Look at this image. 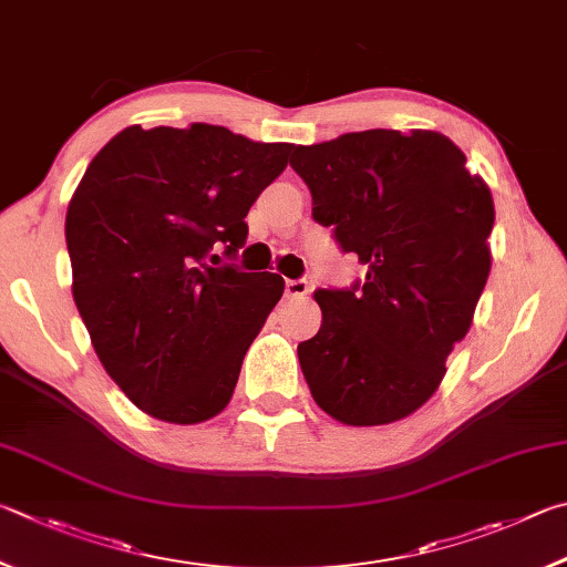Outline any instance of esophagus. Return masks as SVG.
<instances>
[{
    "instance_id": "34e87169",
    "label": "esophagus",
    "mask_w": 567,
    "mask_h": 567,
    "mask_svg": "<svg viewBox=\"0 0 567 567\" xmlns=\"http://www.w3.org/2000/svg\"><path fill=\"white\" fill-rule=\"evenodd\" d=\"M311 293V284L303 281V278H289L286 281V296L289 299H303V296Z\"/></svg>"
}]
</instances>
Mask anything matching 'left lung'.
Segmentation results:
<instances>
[{
	"instance_id": "1",
	"label": "left lung",
	"mask_w": 567,
	"mask_h": 567,
	"mask_svg": "<svg viewBox=\"0 0 567 567\" xmlns=\"http://www.w3.org/2000/svg\"><path fill=\"white\" fill-rule=\"evenodd\" d=\"M313 218L365 264L363 286L313 293L323 321L299 343L313 401L346 425H385L439 391L491 274L495 212L465 154L429 128L296 146Z\"/></svg>"
}]
</instances>
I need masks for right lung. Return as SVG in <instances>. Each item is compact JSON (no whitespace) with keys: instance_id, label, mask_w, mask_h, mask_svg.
Segmentation results:
<instances>
[{"instance_id":"obj_1","label":"right lung","mask_w":567,"mask_h":567,"mask_svg":"<svg viewBox=\"0 0 567 567\" xmlns=\"http://www.w3.org/2000/svg\"><path fill=\"white\" fill-rule=\"evenodd\" d=\"M291 148L212 124H134L86 166L66 208L74 303L104 371L152 419L194 425L231 401L284 278L212 251L246 244L248 208Z\"/></svg>"}]
</instances>
